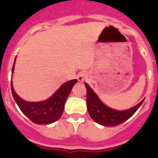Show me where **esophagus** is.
Instances as JSON below:
<instances>
[{"label":"esophagus","instance_id":"34e87169","mask_svg":"<svg viewBox=\"0 0 158 158\" xmlns=\"http://www.w3.org/2000/svg\"><path fill=\"white\" fill-rule=\"evenodd\" d=\"M87 78H88V73L85 72L81 73H79V74L77 75V80L78 81H80V82L85 81V79H87Z\"/></svg>","mask_w":158,"mask_h":158}]
</instances>
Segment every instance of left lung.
I'll use <instances>...</instances> for the list:
<instances>
[{
    "label": "left lung",
    "mask_w": 158,
    "mask_h": 158,
    "mask_svg": "<svg viewBox=\"0 0 158 158\" xmlns=\"http://www.w3.org/2000/svg\"><path fill=\"white\" fill-rule=\"evenodd\" d=\"M85 85L87 89L86 102L89 115L95 122L103 126H117L124 121L127 120L130 117L132 116L136 112L145 100L143 99L139 104L130 109L118 111L106 106L87 83L85 84Z\"/></svg>",
    "instance_id": "8db88e82"
}]
</instances>
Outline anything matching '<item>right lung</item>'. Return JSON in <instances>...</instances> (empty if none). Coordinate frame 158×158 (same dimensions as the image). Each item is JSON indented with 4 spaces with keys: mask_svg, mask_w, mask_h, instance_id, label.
Instances as JSON below:
<instances>
[{
    "mask_svg": "<svg viewBox=\"0 0 158 158\" xmlns=\"http://www.w3.org/2000/svg\"><path fill=\"white\" fill-rule=\"evenodd\" d=\"M14 61L12 73H13ZM77 82V79L69 81L62 85L47 100L40 102H28L20 98L14 91L11 81V89L13 98L19 109L27 118L36 124H50L58 120L64 111V106L73 86Z\"/></svg>",
    "mask_w": 158,
    "mask_h": 158,
    "instance_id": "right-lung-1",
    "label": "right lung"
}]
</instances>
